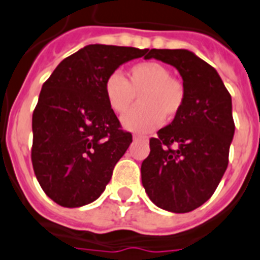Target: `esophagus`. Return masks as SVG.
Here are the masks:
<instances>
[{
    "label": "esophagus",
    "mask_w": 260,
    "mask_h": 260,
    "mask_svg": "<svg viewBox=\"0 0 260 260\" xmlns=\"http://www.w3.org/2000/svg\"><path fill=\"white\" fill-rule=\"evenodd\" d=\"M134 140L147 141V137L146 136H142V134H134Z\"/></svg>",
    "instance_id": "34e87169"
}]
</instances>
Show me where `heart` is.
I'll use <instances>...</instances> for the list:
<instances>
[{"label": "heart", "mask_w": 260, "mask_h": 260, "mask_svg": "<svg viewBox=\"0 0 260 260\" xmlns=\"http://www.w3.org/2000/svg\"><path fill=\"white\" fill-rule=\"evenodd\" d=\"M105 98L114 113L123 114L139 94L140 105L128 111L122 123L134 133H146L166 119H173L185 103V87L157 61H141L128 68L126 79L114 72L105 80Z\"/></svg>", "instance_id": "obj_1"}]
</instances>
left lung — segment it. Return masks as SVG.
Instances as JSON below:
<instances>
[{
    "instance_id": "left-lung-1",
    "label": "left lung",
    "mask_w": 260,
    "mask_h": 260,
    "mask_svg": "<svg viewBox=\"0 0 260 260\" xmlns=\"http://www.w3.org/2000/svg\"><path fill=\"white\" fill-rule=\"evenodd\" d=\"M178 70L185 103L173 122L150 138L142 185L157 207L190 212L211 199L228 166L235 133L231 95L212 66L186 49H150Z\"/></svg>"
}]
</instances>
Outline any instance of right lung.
Here are the masks:
<instances>
[{"instance_id": "add662e5", "label": "right lung", "mask_w": 260, "mask_h": 260, "mask_svg": "<svg viewBox=\"0 0 260 260\" xmlns=\"http://www.w3.org/2000/svg\"><path fill=\"white\" fill-rule=\"evenodd\" d=\"M149 49L91 44L68 56L41 88L32 115L30 157L49 199L76 208L101 196L132 143L105 98V80Z\"/></svg>"}]
</instances>
